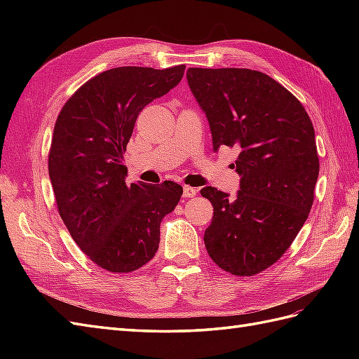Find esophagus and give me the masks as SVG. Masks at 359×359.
Returning <instances> with one entry per match:
<instances>
[{"instance_id": "esophagus-1", "label": "esophagus", "mask_w": 359, "mask_h": 359, "mask_svg": "<svg viewBox=\"0 0 359 359\" xmlns=\"http://www.w3.org/2000/svg\"><path fill=\"white\" fill-rule=\"evenodd\" d=\"M197 194V189L196 188H193V187H184V197H194Z\"/></svg>"}]
</instances>
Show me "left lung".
<instances>
[{"mask_svg": "<svg viewBox=\"0 0 359 359\" xmlns=\"http://www.w3.org/2000/svg\"><path fill=\"white\" fill-rule=\"evenodd\" d=\"M187 80L207 116L212 147H238L236 197L205 187L215 216L203 241L236 276H255L292 245L313 205L319 174L315 129L297 98L259 71L189 67Z\"/></svg>", "mask_w": 359, "mask_h": 359, "instance_id": "obj_1", "label": "left lung"}]
</instances>
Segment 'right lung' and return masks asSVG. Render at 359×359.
<instances>
[{"label":"right lung","instance_id":"right-lung-1","mask_svg":"<svg viewBox=\"0 0 359 359\" xmlns=\"http://www.w3.org/2000/svg\"><path fill=\"white\" fill-rule=\"evenodd\" d=\"M185 66L114 67L86 81L60 111L49 151L58 212L72 239L102 269L129 273L154 257L160 222L184 189L126 184L123 152L144 106L170 93Z\"/></svg>","mask_w":359,"mask_h":359}]
</instances>
